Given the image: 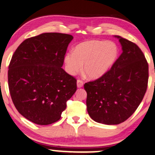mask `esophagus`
Returning <instances> with one entry per match:
<instances>
[{
	"mask_svg": "<svg viewBox=\"0 0 155 155\" xmlns=\"http://www.w3.org/2000/svg\"><path fill=\"white\" fill-rule=\"evenodd\" d=\"M83 85H84V82H83V81L78 79L77 80V87H83Z\"/></svg>",
	"mask_w": 155,
	"mask_h": 155,
	"instance_id": "esophagus-1",
	"label": "esophagus"
}]
</instances>
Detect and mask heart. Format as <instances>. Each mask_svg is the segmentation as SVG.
<instances>
[{"instance_id": "heart-1", "label": "heart", "mask_w": 155, "mask_h": 155, "mask_svg": "<svg viewBox=\"0 0 155 155\" xmlns=\"http://www.w3.org/2000/svg\"><path fill=\"white\" fill-rule=\"evenodd\" d=\"M117 46L111 41L87 40L78 44L73 53L64 56V64L68 72L74 75L81 70L87 77L99 78L107 72L116 60Z\"/></svg>"}]
</instances>
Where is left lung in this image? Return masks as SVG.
<instances>
[{
  "label": "left lung",
  "mask_w": 155,
  "mask_h": 155,
  "mask_svg": "<svg viewBox=\"0 0 155 155\" xmlns=\"http://www.w3.org/2000/svg\"><path fill=\"white\" fill-rule=\"evenodd\" d=\"M122 53L111 68L97 79L85 83L87 110L99 123L118 124L137 109L147 91L148 63L135 43L116 36Z\"/></svg>",
  "instance_id": "1"
}]
</instances>
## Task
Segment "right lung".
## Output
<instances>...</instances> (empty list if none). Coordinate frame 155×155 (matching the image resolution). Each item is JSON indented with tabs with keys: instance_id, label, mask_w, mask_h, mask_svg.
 <instances>
[{
	"instance_id": "obj_1",
	"label": "right lung",
	"mask_w": 155,
	"mask_h": 155,
	"mask_svg": "<svg viewBox=\"0 0 155 155\" xmlns=\"http://www.w3.org/2000/svg\"><path fill=\"white\" fill-rule=\"evenodd\" d=\"M72 39L68 34H40L25 40L12 57V100L18 113L34 123L47 125L59 120L77 91V79L62 68Z\"/></svg>"
}]
</instances>
